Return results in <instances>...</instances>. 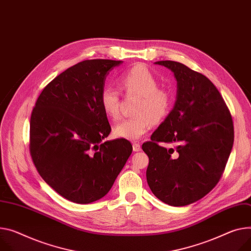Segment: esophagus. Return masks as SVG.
<instances>
[{
    "mask_svg": "<svg viewBox=\"0 0 251 251\" xmlns=\"http://www.w3.org/2000/svg\"><path fill=\"white\" fill-rule=\"evenodd\" d=\"M132 150H133V151H141V145H140V143L133 142V144H132Z\"/></svg>",
    "mask_w": 251,
    "mask_h": 251,
    "instance_id": "esophagus-1",
    "label": "esophagus"
}]
</instances>
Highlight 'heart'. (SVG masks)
Masks as SVG:
<instances>
[{
  "instance_id": "heart-1",
  "label": "heart",
  "mask_w": 251,
  "mask_h": 251,
  "mask_svg": "<svg viewBox=\"0 0 251 251\" xmlns=\"http://www.w3.org/2000/svg\"><path fill=\"white\" fill-rule=\"evenodd\" d=\"M121 87L127 94L140 96L134 115L125 119L114 126V134L119 138L134 141L142 138L152 126V122H162L170 111L172 99L168 91L159 88L156 76L145 65H136L125 71L119 78ZM101 108L108 118L120 117V93L112 87H104L100 98Z\"/></svg>"
}]
</instances>
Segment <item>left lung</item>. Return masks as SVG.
I'll use <instances>...</instances> for the list:
<instances>
[{
	"instance_id": "left-lung-1",
	"label": "left lung",
	"mask_w": 251,
	"mask_h": 251,
	"mask_svg": "<svg viewBox=\"0 0 251 251\" xmlns=\"http://www.w3.org/2000/svg\"><path fill=\"white\" fill-rule=\"evenodd\" d=\"M174 72L177 96L165 121L143 144L149 157L147 181L171 206L194 203L219 182L234 141L232 117L207 77L176 61H158ZM173 143L175 149L159 145Z\"/></svg>"
}]
</instances>
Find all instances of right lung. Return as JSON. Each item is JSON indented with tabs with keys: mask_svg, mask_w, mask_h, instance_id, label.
<instances>
[{
	"mask_svg": "<svg viewBox=\"0 0 251 251\" xmlns=\"http://www.w3.org/2000/svg\"><path fill=\"white\" fill-rule=\"evenodd\" d=\"M123 61L84 60L49 82L30 120V153L43 180L65 199L88 204L105 196L132 151L111 130L100 98Z\"/></svg>",
	"mask_w": 251,
	"mask_h": 251,
	"instance_id": "add662e5",
	"label": "right lung"
}]
</instances>
